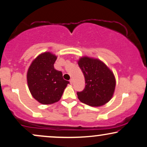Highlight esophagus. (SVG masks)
<instances>
[{"mask_svg":"<svg viewBox=\"0 0 147 147\" xmlns=\"http://www.w3.org/2000/svg\"><path fill=\"white\" fill-rule=\"evenodd\" d=\"M69 82H70V84H73V83H74V80L71 78V79H70Z\"/></svg>","mask_w":147,"mask_h":147,"instance_id":"1","label":"esophagus"}]
</instances>
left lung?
Listing matches in <instances>:
<instances>
[{
	"label": "left lung",
	"mask_w": 147,
	"mask_h": 147,
	"mask_svg": "<svg viewBox=\"0 0 147 147\" xmlns=\"http://www.w3.org/2000/svg\"><path fill=\"white\" fill-rule=\"evenodd\" d=\"M78 65L84 76L85 88L78 92L81 102L92 107L102 106L111 100L115 88V78L109 68L97 59L81 57Z\"/></svg>",
	"instance_id": "left-lung-1"
}]
</instances>
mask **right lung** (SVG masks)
<instances>
[{"instance_id": "obj_1", "label": "right lung", "mask_w": 147, "mask_h": 147, "mask_svg": "<svg viewBox=\"0 0 147 147\" xmlns=\"http://www.w3.org/2000/svg\"><path fill=\"white\" fill-rule=\"evenodd\" d=\"M57 57L50 52L38 55L28 69L27 81L32 96L43 105H49L60 100L67 85L62 72L54 68Z\"/></svg>"}]
</instances>
